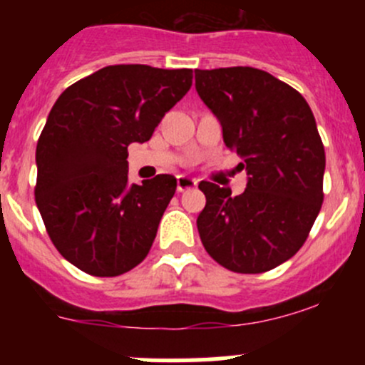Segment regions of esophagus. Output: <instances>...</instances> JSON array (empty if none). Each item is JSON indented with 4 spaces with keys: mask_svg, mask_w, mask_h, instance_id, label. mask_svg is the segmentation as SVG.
I'll return each mask as SVG.
<instances>
[{
    "mask_svg": "<svg viewBox=\"0 0 365 365\" xmlns=\"http://www.w3.org/2000/svg\"><path fill=\"white\" fill-rule=\"evenodd\" d=\"M197 185V180L192 178V176H185V175H180L178 180H176V187H178L180 192L183 190H190Z\"/></svg>",
    "mask_w": 365,
    "mask_h": 365,
    "instance_id": "esophagus-1",
    "label": "esophagus"
}]
</instances>
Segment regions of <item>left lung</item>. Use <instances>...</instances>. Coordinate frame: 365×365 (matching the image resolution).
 <instances>
[{
  "label": "left lung",
  "mask_w": 365,
  "mask_h": 365,
  "mask_svg": "<svg viewBox=\"0 0 365 365\" xmlns=\"http://www.w3.org/2000/svg\"><path fill=\"white\" fill-rule=\"evenodd\" d=\"M196 91L247 173L240 196L200 183L201 242L227 270H272L304 245L323 203L325 148L314 114L297 90L252 67L196 70Z\"/></svg>",
  "instance_id": "1"
}]
</instances>
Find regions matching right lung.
Returning <instances> with one entry per match:
<instances>
[{
  "label": "right lung",
  "instance_id": "1",
  "mask_svg": "<svg viewBox=\"0 0 365 365\" xmlns=\"http://www.w3.org/2000/svg\"><path fill=\"white\" fill-rule=\"evenodd\" d=\"M192 86V70L111 65L58 97L36 143L35 201L54 247L95 277L138 267L176 178L128 183L127 148L145 143Z\"/></svg>",
  "mask_w": 365,
  "mask_h": 365
}]
</instances>
